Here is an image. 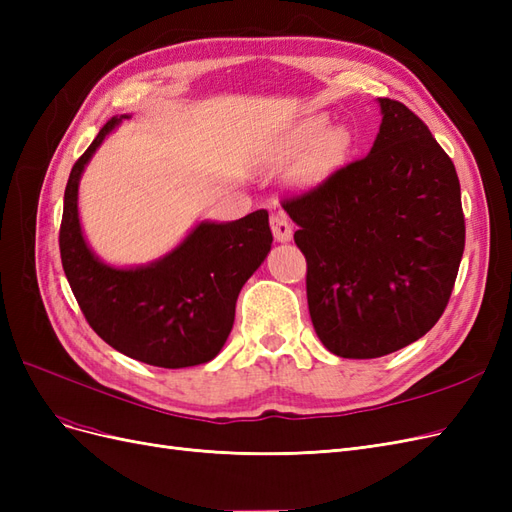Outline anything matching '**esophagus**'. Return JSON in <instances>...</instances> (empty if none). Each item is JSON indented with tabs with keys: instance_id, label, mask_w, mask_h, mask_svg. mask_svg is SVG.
<instances>
[{
	"instance_id": "obj_1",
	"label": "esophagus",
	"mask_w": 512,
	"mask_h": 512,
	"mask_svg": "<svg viewBox=\"0 0 512 512\" xmlns=\"http://www.w3.org/2000/svg\"><path fill=\"white\" fill-rule=\"evenodd\" d=\"M271 230H273L275 241L288 243L292 239V226H290V222H288L284 213H273L271 215Z\"/></svg>"
}]
</instances>
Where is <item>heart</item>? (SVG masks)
I'll list each match as a JSON object with an SVG mask.
<instances>
[{
  "label": "heart",
  "instance_id": "1",
  "mask_svg": "<svg viewBox=\"0 0 512 512\" xmlns=\"http://www.w3.org/2000/svg\"><path fill=\"white\" fill-rule=\"evenodd\" d=\"M324 119H314L312 123H309V128H307V132H312V134H318V132H322L324 130ZM346 145H348V138H346V132H342V130H337V132H333L331 136H329V143H327V153H324V158H333V156H337L339 151H344L346 149Z\"/></svg>",
  "mask_w": 512,
  "mask_h": 512
}]
</instances>
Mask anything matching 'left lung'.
<instances>
[{
	"label": "left lung",
	"instance_id": "8db88e82",
	"mask_svg": "<svg viewBox=\"0 0 512 512\" xmlns=\"http://www.w3.org/2000/svg\"><path fill=\"white\" fill-rule=\"evenodd\" d=\"M374 147L282 203L299 226L316 335L344 359L423 337L451 299L466 245L455 166L408 106L378 98Z\"/></svg>",
	"mask_w": 512,
	"mask_h": 512
}]
</instances>
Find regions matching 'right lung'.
I'll list each match as a JSON object with an SVG mask.
<instances>
[{
    "instance_id": "add662e5",
    "label": "right lung",
    "mask_w": 512,
    "mask_h": 512,
    "mask_svg": "<svg viewBox=\"0 0 512 512\" xmlns=\"http://www.w3.org/2000/svg\"><path fill=\"white\" fill-rule=\"evenodd\" d=\"M123 119L130 115L108 119L70 170L59 228L61 265L89 327L117 352L166 369L209 363L230 335L243 284L271 252L269 213L198 222L175 250L149 265H106L83 235L79 181Z\"/></svg>"
}]
</instances>
